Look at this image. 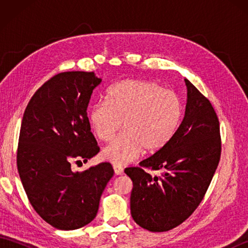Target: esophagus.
<instances>
[{
	"mask_svg": "<svg viewBox=\"0 0 248 248\" xmlns=\"http://www.w3.org/2000/svg\"><path fill=\"white\" fill-rule=\"evenodd\" d=\"M113 167H114L115 175H117V176L123 175V173H124V168H123V166H120V165H114Z\"/></svg>",
	"mask_w": 248,
	"mask_h": 248,
	"instance_id": "obj_1",
	"label": "esophagus"
}]
</instances>
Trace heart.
Here are the masks:
<instances>
[{
    "label": "heart",
    "mask_w": 248,
    "mask_h": 248,
    "mask_svg": "<svg viewBox=\"0 0 248 248\" xmlns=\"http://www.w3.org/2000/svg\"><path fill=\"white\" fill-rule=\"evenodd\" d=\"M182 104L175 93L149 81L125 80L110 87L105 102L93 104L88 124L99 140H109L121 128L124 131L102 149L103 159L124 165L139 157L144 149L155 152L176 134Z\"/></svg>",
    "instance_id": "obj_1"
}]
</instances>
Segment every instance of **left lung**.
<instances>
[{
    "mask_svg": "<svg viewBox=\"0 0 248 248\" xmlns=\"http://www.w3.org/2000/svg\"><path fill=\"white\" fill-rule=\"evenodd\" d=\"M186 113L176 134L165 147L124 170L133 182L131 215L141 228L168 231L183 223L202 202L220 157L219 123L209 100L184 78ZM145 169L161 170L152 177Z\"/></svg>",
    "mask_w": 248,
    "mask_h": 248,
    "instance_id": "left-lung-1",
    "label": "left lung"
}]
</instances>
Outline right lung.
Returning a JSON list of instances; mask_svg holds the SVG:
<instances>
[{
  "instance_id": "1",
  "label": "right lung",
  "mask_w": 248,
  "mask_h": 248,
  "mask_svg": "<svg viewBox=\"0 0 248 248\" xmlns=\"http://www.w3.org/2000/svg\"><path fill=\"white\" fill-rule=\"evenodd\" d=\"M101 82L94 72L59 73L34 93L23 114L19 176L35 211L56 229L75 230L91 223L114 175L107 162L82 172L73 171L70 164L75 159L87 162L99 152L87 107Z\"/></svg>"
}]
</instances>
